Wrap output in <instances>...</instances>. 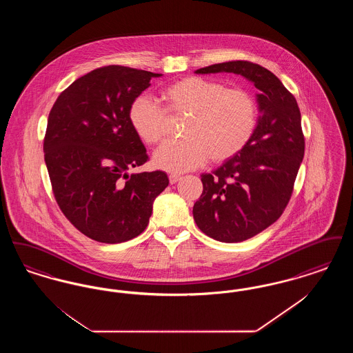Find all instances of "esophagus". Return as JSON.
<instances>
[{
  "mask_svg": "<svg viewBox=\"0 0 353 353\" xmlns=\"http://www.w3.org/2000/svg\"><path fill=\"white\" fill-rule=\"evenodd\" d=\"M179 180H180L179 174H169V183L170 184H176Z\"/></svg>",
  "mask_w": 353,
  "mask_h": 353,
  "instance_id": "34e87169",
  "label": "esophagus"
}]
</instances>
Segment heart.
I'll return each mask as SVG.
<instances>
[{"label": "heart", "instance_id": "obj_1", "mask_svg": "<svg viewBox=\"0 0 353 353\" xmlns=\"http://www.w3.org/2000/svg\"><path fill=\"white\" fill-rule=\"evenodd\" d=\"M165 110L186 117L183 137L163 143L152 157L157 169L183 173L230 160L250 141L256 127V103L245 90L229 88L217 81L188 77L168 85L163 94ZM148 97H137L130 105L128 120L136 136L156 144L165 132L167 112Z\"/></svg>", "mask_w": 353, "mask_h": 353}]
</instances>
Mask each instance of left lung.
Instances as JSON below:
<instances>
[{
    "mask_svg": "<svg viewBox=\"0 0 353 353\" xmlns=\"http://www.w3.org/2000/svg\"><path fill=\"white\" fill-rule=\"evenodd\" d=\"M196 74L233 72L258 90L259 117L249 144L201 176L193 217L202 233L226 243L242 242L279 219L290 201L304 156L302 118L294 95L268 68L232 61Z\"/></svg>",
    "mask_w": 353,
    "mask_h": 353,
    "instance_id": "left-lung-1",
    "label": "left lung"
}]
</instances>
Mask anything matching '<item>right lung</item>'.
<instances>
[{
    "mask_svg": "<svg viewBox=\"0 0 353 353\" xmlns=\"http://www.w3.org/2000/svg\"><path fill=\"white\" fill-rule=\"evenodd\" d=\"M159 77L115 65L97 68L51 108L43 152L52 192L66 219L94 241L120 243L141 234L154 199L168 186L161 170L128 174L148 160L128 110Z\"/></svg>",
    "mask_w": 353,
    "mask_h": 353,
    "instance_id": "add662e5",
    "label": "right lung"
}]
</instances>
